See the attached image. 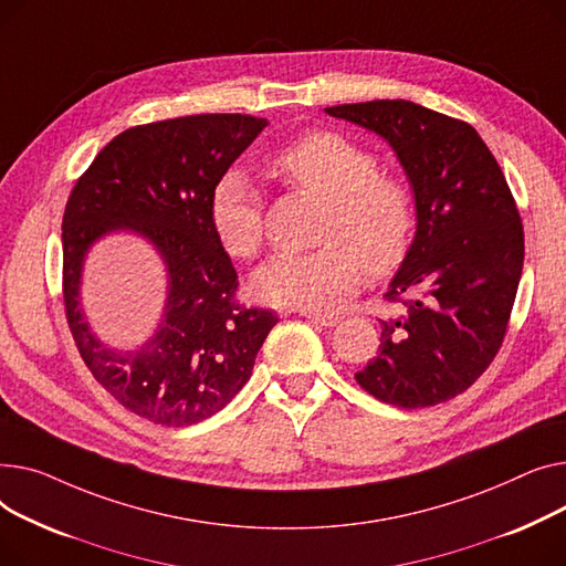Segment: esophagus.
<instances>
[{"label": "esophagus", "instance_id": "esophagus-1", "mask_svg": "<svg viewBox=\"0 0 566 566\" xmlns=\"http://www.w3.org/2000/svg\"><path fill=\"white\" fill-rule=\"evenodd\" d=\"M302 317H306L308 322L319 324V326H336L340 322L338 315H334V313H319V311H304Z\"/></svg>", "mask_w": 566, "mask_h": 566}]
</instances>
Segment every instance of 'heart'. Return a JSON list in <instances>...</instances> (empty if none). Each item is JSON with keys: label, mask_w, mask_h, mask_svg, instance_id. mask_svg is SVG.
Returning <instances> with one entry per match:
<instances>
[{"label": "heart", "mask_w": 566, "mask_h": 566, "mask_svg": "<svg viewBox=\"0 0 566 566\" xmlns=\"http://www.w3.org/2000/svg\"><path fill=\"white\" fill-rule=\"evenodd\" d=\"M272 174L287 187L313 193L326 210L317 228L322 247L279 253L253 274L268 304L324 311L349 294L363 274L386 276L405 262L418 223L411 187L379 174L377 157L334 129H317L276 150ZM210 226L221 249L253 258L264 240L262 201L244 171H228L210 193Z\"/></svg>", "instance_id": "1"}]
</instances>
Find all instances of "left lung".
I'll return each mask as SVG.
<instances>
[{
  "label": "left lung",
  "instance_id": "obj_1",
  "mask_svg": "<svg viewBox=\"0 0 566 566\" xmlns=\"http://www.w3.org/2000/svg\"><path fill=\"white\" fill-rule=\"evenodd\" d=\"M384 137L413 187L418 223L386 302L379 354L363 390L402 409L471 388L503 345L523 270V223L510 185L473 125L409 99L326 107Z\"/></svg>",
  "mask_w": 566,
  "mask_h": 566
}]
</instances>
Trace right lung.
Listing matches in <instances>:
<instances>
[{
  "mask_svg": "<svg viewBox=\"0 0 566 566\" xmlns=\"http://www.w3.org/2000/svg\"><path fill=\"white\" fill-rule=\"evenodd\" d=\"M264 125L196 114L129 127L97 153L65 203L63 304L80 356L118 405L155 424L187 427L221 411L279 322L238 302V272L210 226L214 185ZM114 229L146 237L170 272L165 319L135 353L99 344L78 306L83 255Z\"/></svg>",
  "mask_w": 566,
  "mask_h": 566,
  "instance_id": "obj_1",
  "label": "right lung"
}]
</instances>
